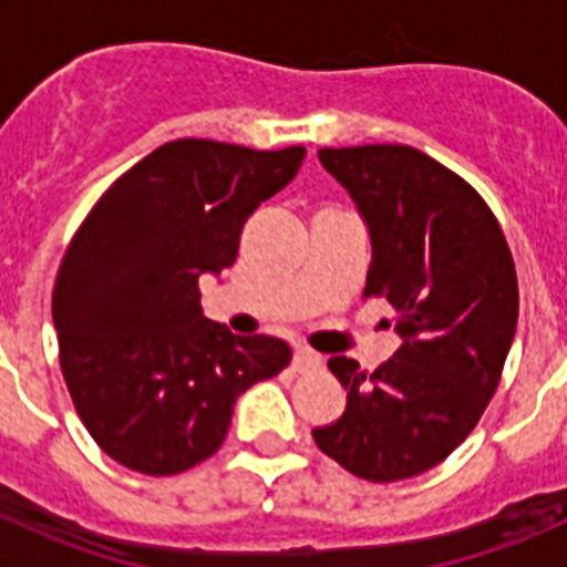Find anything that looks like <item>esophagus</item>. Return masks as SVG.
Segmentation results:
<instances>
[{
    "mask_svg": "<svg viewBox=\"0 0 567 567\" xmlns=\"http://www.w3.org/2000/svg\"><path fill=\"white\" fill-rule=\"evenodd\" d=\"M292 365L295 372H318L320 365H323V358H320L318 352H312V349H295V358H292Z\"/></svg>",
    "mask_w": 567,
    "mask_h": 567,
    "instance_id": "obj_1",
    "label": "esophagus"
}]
</instances>
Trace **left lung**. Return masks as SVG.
I'll return each mask as SVG.
<instances>
[{
  "mask_svg": "<svg viewBox=\"0 0 567 567\" xmlns=\"http://www.w3.org/2000/svg\"><path fill=\"white\" fill-rule=\"evenodd\" d=\"M372 238L365 298H385L403 338L374 372L332 358L346 412L312 429L318 449L369 483L443 463L497 392L517 332L514 258L483 195L405 144L323 147Z\"/></svg>",
  "mask_w": 567,
  "mask_h": 567,
  "instance_id": "1",
  "label": "left lung"
}]
</instances>
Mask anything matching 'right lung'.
Here are the masks:
<instances>
[{"label": "right lung", "mask_w": 567, "mask_h": 567, "mask_svg": "<svg viewBox=\"0 0 567 567\" xmlns=\"http://www.w3.org/2000/svg\"><path fill=\"white\" fill-rule=\"evenodd\" d=\"M303 155L162 144L110 184L70 240L53 287L59 363L84 429L124 468L169 477L213 457L235 400L292 360L284 340L204 318L198 278L233 267L247 218Z\"/></svg>", "instance_id": "obj_1"}]
</instances>
